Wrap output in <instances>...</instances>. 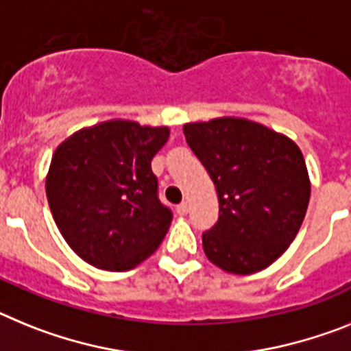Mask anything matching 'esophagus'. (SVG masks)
Masks as SVG:
<instances>
[{
  "mask_svg": "<svg viewBox=\"0 0 351 351\" xmlns=\"http://www.w3.org/2000/svg\"><path fill=\"white\" fill-rule=\"evenodd\" d=\"M176 212H178V215H187V212H189V205L187 203H180L178 206H176Z\"/></svg>",
  "mask_w": 351,
  "mask_h": 351,
  "instance_id": "1",
  "label": "esophagus"
}]
</instances>
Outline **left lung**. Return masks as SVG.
Wrapping results in <instances>:
<instances>
[{
    "label": "left lung",
    "instance_id": "8db88e82",
    "mask_svg": "<svg viewBox=\"0 0 351 351\" xmlns=\"http://www.w3.org/2000/svg\"><path fill=\"white\" fill-rule=\"evenodd\" d=\"M185 141L212 178L219 221L203 251L228 274L260 272L289 247L306 217L311 180L293 139L258 121L221 117L184 125Z\"/></svg>",
    "mask_w": 351,
    "mask_h": 351
}]
</instances>
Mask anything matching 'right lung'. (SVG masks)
Returning a JSON list of instances; mask_svg holds the SVG:
<instances>
[{"instance_id": "1", "label": "right lung", "mask_w": 351, "mask_h": 351, "mask_svg": "<svg viewBox=\"0 0 351 351\" xmlns=\"http://www.w3.org/2000/svg\"><path fill=\"white\" fill-rule=\"evenodd\" d=\"M167 138V127L114 118L58 145L45 194L58 230L81 260L125 272L157 251L173 213L157 197L152 158Z\"/></svg>"}]
</instances>
